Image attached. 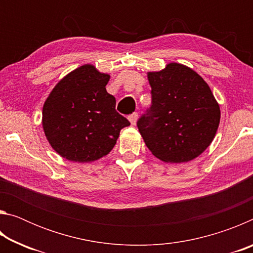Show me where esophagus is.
Here are the masks:
<instances>
[{
    "mask_svg": "<svg viewBox=\"0 0 253 253\" xmlns=\"http://www.w3.org/2000/svg\"><path fill=\"white\" fill-rule=\"evenodd\" d=\"M128 119H129V122H130L131 125H136L137 119H138V114L132 113L131 115H129V116H128Z\"/></svg>",
    "mask_w": 253,
    "mask_h": 253,
    "instance_id": "1",
    "label": "esophagus"
}]
</instances>
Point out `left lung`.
Instances as JSON below:
<instances>
[{
	"label": "left lung",
	"instance_id": "left-lung-1",
	"mask_svg": "<svg viewBox=\"0 0 253 253\" xmlns=\"http://www.w3.org/2000/svg\"><path fill=\"white\" fill-rule=\"evenodd\" d=\"M152 106L137 122L149 151L166 163H185L212 143L220 124V106L209 84L194 70L172 62L148 72Z\"/></svg>",
	"mask_w": 253,
	"mask_h": 253
}]
</instances>
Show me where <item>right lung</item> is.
<instances>
[{
	"mask_svg": "<svg viewBox=\"0 0 253 253\" xmlns=\"http://www.w3.org/2000/svg\"><path fill=\"white\" fill-rule=\"evenodd\" d=\"M109 78L92 65H84L60 80L46 98L42 126L60 156L78 163L99 160L114 148L123 128L130 125L106 90Z\"/></svg>",
	"mask_w": 253,
	"mask_h": 253,
	"instance_id": "right-lung-1",
	"label": "right lung"
}]
</instances>
